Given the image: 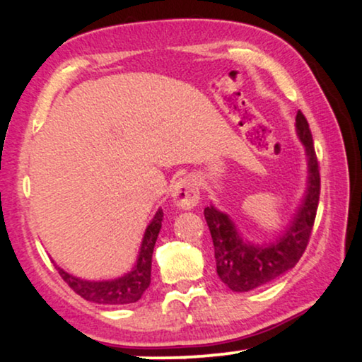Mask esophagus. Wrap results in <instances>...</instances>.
<instances>
[{"mask_svg":"<svg viewBox=\"0 0 362 362\" xmlns=\"http://www.w3.org/2000/svg\"><path fill=\"white\" fill-rule=\"evenodd\" d=\"M173 201L180 209H192L199 202V187L194 176H185L177 180L171 191Z\"/></svg>","mask_w":362,"mask_h":362,"instance_id":"esophagus-1","label":"esophagus"}]
</instances>
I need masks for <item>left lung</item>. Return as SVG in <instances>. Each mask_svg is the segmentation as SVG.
Returning a JSON list of instances; mask_svg holds the SVG:
<instances>
[{
    "instance_id": "obj_1",
    "label": "left lung",
    "mask_w": 362,
    "mask_h": 362,
    "mask_svg": "<svg viewBox=\"0 0 362 362\" xmlns=\"http://www.w3.org/2000/svg\"><path fill=\"white\" fill-rule=\"evenodd\" d=\"M295 125L296 135L305 145L308 182L303 201L280 239L267 245H254L242 239L229 216L212 204L204 209L214 244L217 275L232 291H250L279 279L298 264L308 245L320 201V168L310 125L300 110Z\"/></svg>"
}]
</instances>
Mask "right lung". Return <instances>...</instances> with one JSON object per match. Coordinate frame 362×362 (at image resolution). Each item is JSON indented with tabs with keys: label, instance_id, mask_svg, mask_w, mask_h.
Masks as SVG:
<instances>
[{
	"label": "right lung",
	"instance_id": "obj_1",
	"mask_svg": "<svg viewBox=\"0 0 362 362\" xmlns=\"http://www.w3.org/2000/svg\"><path fill=\"white\" fill-rule=\"evenodd\" d=\"M163 211L158 209L150 226L146 227L145 235H143L140 254H138L136 264L133 269L120 279L113 280H102V281H90L77 279L61 267H57L59 275L62 276L64 281L81 295L83 300L93 301L98 305H128L135 303L141 298L148 286L151 284V257L153 249H155L158 234L161 229Z\"/></svg>",
	"mask_w": 362,
	"mask_h": 362
}]
</instances>
